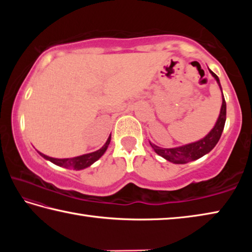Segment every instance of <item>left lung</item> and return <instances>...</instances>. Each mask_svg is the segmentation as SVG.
I'll use <instances>...</instances> for the list:
<instances>
[{
	"label": "left lung",
	"mask_w": 252,
	"mask_h": 252,
	"mask_svg": "<svg viewBox=\"0 0 252 252\" xmlns=\"http://www.w3.org/2000/svg\"><path fill=\"white\" fill-rule=\"evenodd\" d=\"M210 73L213 75V78L217 80V82H218V84L220 85V81H219L218 76L213 73L212 71H210ZM220 89H221V85H220ZM221 92H222V90H221ZM222 96H223V94H222ZM225 116H227V105H225V101L223 97L222 105H221V110H220V114H219L218 120H217V122H216V126H213V129L209 132V133L204 136L203 139L199 140V141H197V142L186 144V146L178 147V148H172V149L160 148V147L156 146V144H152L151 142H150V144L153 148V150H155L158 155L161 156L162 158H164L165 160L173 162V163L183 164V163H187V162L194 161L210 152L212 149L216 147V144L218 143L220 136H221V134H222L223 127H224Z\"/></svg>",
	"instance_id": "1"
}]
</instances>
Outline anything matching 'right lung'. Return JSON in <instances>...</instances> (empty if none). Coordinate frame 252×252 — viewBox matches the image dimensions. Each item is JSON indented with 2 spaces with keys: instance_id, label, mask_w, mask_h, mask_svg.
I'll return each mask as SVG.
<instances>
[{
  "instance_id": "right-lung-1",
  "label": "right lung",
  "mask_w": 252,
  "mask_h": 252,
  "mask_svg": "<svg viewBox=\"0 0 252 252\" xmlns=\"http://www.w3.org/2000/svg\"><path fill=\"white\" fill-rule=\"evenodd\" d=\"M110 141H111V135L109 136V139L106 140L104 146L102 147L101 149H99L97 151L92 152V153H88V155H83V156H80V157L69 158V159H55V158L48 157V156H45L41 152H39V153L44 158V159L53 162L54 164L60 165V167H64V168L74 169V170H81V169L90 167L92 163H94L96 160H99L100 158L104 155L106 149H108Z\"/></svg>"
}]
</instances>
